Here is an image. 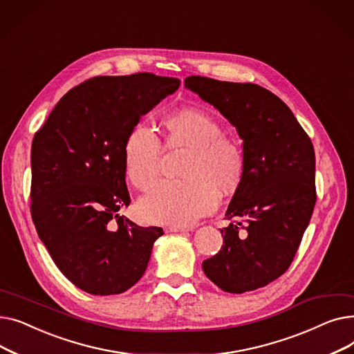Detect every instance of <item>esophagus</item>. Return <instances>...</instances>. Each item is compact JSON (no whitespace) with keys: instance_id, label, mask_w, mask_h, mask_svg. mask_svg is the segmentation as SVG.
I'll return each mask as SVG.
<instances>
[{"instance_id":"34e87169","label":"esophagus","mask_w":354,"mask_h":354,"mask_svg":"<svg viewBox=\"0 0 354 354\" xmlns=\"http://www.w3.org/2000/svg\"><path fill=\"white\" fill-rule=\"evenodd\" d=\"M166 232H185L187 230H185L183 227H175V225H171V227H166L165 228Z\"/></svg>"}]
</instances>
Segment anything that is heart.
<instances>
[{
    "mask_svg": "<svg viewBox=\"0 0 354 354\" xmlns=\"http://www.w3.org/2000/svg\"><path fill=\"white\" fill-rule=\"evenodd\" d=\"M166 146H191L183 162V179L158 182L138 203V214L149 224L189 225L218 205V192L236 191L244 176L245 158L239 143L224 133L221 122L208 111L182 109L169 115ZM124 167L136 188L152 187L160 169L163 145L156 130L136 123L124 140Z\"/></svg>",
    "mask_w": 354,
    "mask_h": 354,
    "instance_id": "obj_1",
    "label": "heart"
}]
</instances>
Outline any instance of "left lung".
Masks as SVG:
<instances>
[{"label": "left lung", "instance_id": "8db88e82", "mask_svg": "<svg viewBox=\"0 0 354 354\" xmlns=\"http://www.w3.org/2000/svg\"><path fill=\"white\" fill-rule=\"evenodd\" d=\"M185 87L214 104L243 139L244 176L225 214L224 245L202 263L227 292L264 287L291 266L315 205L313 143L288 106L252 83L202 76Z\"/></svg>", "mask_w": 354, "mask_h": 354}]
</instances>
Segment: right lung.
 Here are the masks:
<instances>
[{"label": "right lung", "instance_id": "add662e5", "mask_svg": "<svg viewBox=\"0 0 354 354\" xmlns=\"http://www.w3.org/2000/svg\"><path fill=\"white\" fill-rule=\"evenodd\" d=\"M180 82L153 73L97 76L68 90L31 146V216L63 275L95 295L120 294L146 271L159 227L127 208L124 140Z\"/></svg>", "mask_w": 354, "mask_h": 354}]
</instances>
